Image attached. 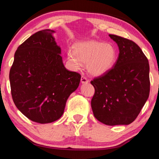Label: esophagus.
I'll return each mask as SVG.
<instances>
[{"instance_id":"34e87169","label":"esophagus","mask_w":159,"mask_h":159,"mask_svg":"<svg viewBox=\"0 0 159 159\" xmlns=\"http://www.w3.org/2000/svg\"><path fill=\"white\" fill-rule=\"evenodd\" d=\"M89 80L86 77H84V75H82V77H81V82L82 83V84H85V83H88Z\"/></svg>"}]
</instances>
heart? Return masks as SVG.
<instances>
[{
    "label": "heart",
    "instance_id": "obj_1",
    "mask_svg": "<svg viewBox=\"0 0 159 159\" xmlns=\"http://www.w3.org/2000/svg\"><path fill=\"white\" fill-rule=\"evenodd\" d=\"M117 58V52L112 44L90 40L75 44L73 51L68 52L72 68L79 69L82 63H87L89 72L98 76L112 68Z\"/></svg>",
    "mask_w": 159,
    "mask_h": 159
}]
</instances>
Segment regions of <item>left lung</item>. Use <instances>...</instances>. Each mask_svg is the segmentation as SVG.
<instances>
[{"label": "left lung", "instance_id": "obj_1", "mask_svg": "<svg viewBox=\"0 0 159 159\" xmlns=\"http://www.w3.org/2000/svg\"><path fill=\"white\" fill-rule=\"evenodd\" d=\"M119 54L113 68L95 77L91 105L96 119L108 126L128 125L137 118L149 95V66L134 42L116 35Z\"/></svg>", "mask_w": 159, "mask_h": 159}]
</instances>
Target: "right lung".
<instances>
[{
    "instance_id": "1",
    "label": "right lung",
    "mask_w": 159,
    "mask_h": 159,
    "mask_svg": "<svg viewBox=\"0 0 159 159\" xmlns=\"http://www.w3.org/2000/svg\"><path fill=\"white\" fill-rule=\"evenodd\" d=\"M54 30L36 32L18 47L10 70L12 100L33 121L47 124L63 115L67 100L81 75L63 66Z\"/></svg>"
}]
</instances>
